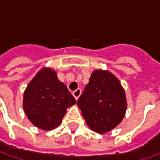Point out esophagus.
Returning <instances> with one entry per match:
<instances>
[{"mask_svg": "<svg viewBox=\"0 0 160 160\" xmlns=\"http://www.w3.org/2000/svg\"><path fill=\"white\" fill-rule=\"evenodd\" d=\"M80 94H81V89H80V88H78L77 90H75L73 92V97L75 98L76 99H78V98H79V97L80 96Z\"/></svg>", "mask_w": 160, "mask_h": 160, "instance_id": "34e87169", "label": "esophagus"}]
</instances>
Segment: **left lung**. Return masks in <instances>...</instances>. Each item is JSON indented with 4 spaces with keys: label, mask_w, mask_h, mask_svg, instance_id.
Here are the masks:
<instances>
[{
    "label": "left lung",
    "mask_w": 160,
    "mask_h": 160,
    "mask_svg": "<svg viewBox=\"0 0 160 160\" xmlns=\"http://www.w3.org/2000/svg\"><path fill=\"white\" fill-rule=\"evenodd\" d=\"M77 105L88 127L98 134H104L122 121L127 100L118 78L109 71L99 69L92 72Z\"/></svg>",
    "instance_id": "left-lung-1"
}]
</instances>
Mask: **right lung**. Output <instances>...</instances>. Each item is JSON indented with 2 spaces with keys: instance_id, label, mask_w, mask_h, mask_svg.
I'll return each instance as SVG.
<instances>
[{
  "instance_id": "add662e5",
  "label": "right lung",
  "mask_w": 160,
  "mask_h": 160,
  "mask_svg": "<svg viewBox=\"0 0 160 160\" xmlns=\"http://www.w3.org/2000/svg\"><path fill=\"white\" fill-rule=\"evenodd\" d=\"M76 103L54 71L44 68L31 80L24 92L23 107L31 122L38 128L51 130L59 126L67 109Z\"/></svg>"
}]
</instances>
